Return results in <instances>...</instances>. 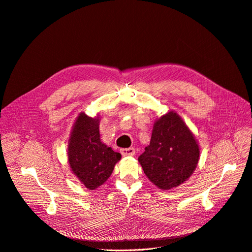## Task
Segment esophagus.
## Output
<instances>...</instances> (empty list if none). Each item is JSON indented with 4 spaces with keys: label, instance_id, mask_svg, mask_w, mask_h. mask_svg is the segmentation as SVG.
I'll use <instances>...</instances> for the list:
<instances>
[{
    "label": "esophagus",
    "instance_id": "obj_1",
    "mask_svg": "<svg viewBox=\"0 0 252 252\" xmlns=\"http://www.w3.org/2000/svg\"><path fill=\"white\" fill-rule=\"evenodd\" d=\"M120 153L123 157H128V156L131 157V156L135 155V150L133 149V147H129V149H122L120 151Z\"/></svg>",
    "mask_w": 252,
    "mask_h": 252
}]
</instances>
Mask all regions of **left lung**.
<instances>
[{"label": "left lung", "instance_id": "1", "mask_svg": "<svg viewBox=\"0 0 252 252\" xmlns=\"http://www.w3.org/2000/svg\"><path fill=\"white\" fill-rule=\"evenodd\" d=\"M199 144L182 118L174 111L156 120L150 145L138 158L144 174L161 190L187 181L199 160Z\"/></svg>", "mask_w": 252, "mask_h": 252}]
</instances>
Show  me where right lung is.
Instances as JSON below:
<instances>
[{
    "instance_id": "add662e5",
    "label": "right lung",
    "mask_w": 252,
    "mask_h": 252,
    "mask_svg": "<svg viewBox=\"0 0 252 252\" xmlns=\"http://www.w3.org/2000/svg\"><path fill=\"white\" fill-rule=\"evenodd\" d=\"M67 156L71 172L90 190L105 183L121 159V154L100 140L99 115L92 118L83 112L73 124Z\"/></svg>"
}]
</instances>
